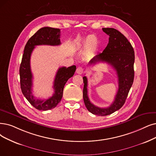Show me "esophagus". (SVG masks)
Instances as JSON below:
<instances>
[{"label":"esophagus","instance_id":"esophagus-1","mask_svg":"<svg viewBox=\"0 0 156 156\" xmlns=\"http://www.w3.org/2000/svg\"><path fill=\"white\" fill-rule=\"evenodd\" d=\"M83 72H84V69H83V67L79 66V67L77 68V70H76V73H77L80 75V74H82Z\"/></svg>","mask_w":156,"mask_h":156}]
</instances>
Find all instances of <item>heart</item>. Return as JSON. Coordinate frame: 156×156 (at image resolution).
Returning <instances> with one entry per match:
<instances>
[{
  "label": "heart",
  "instance_id": "heart-1",
  "mask_svg": "<svg viewBox=\"0 0 156 156\" xmlns=\"http://www.w3.org/2000/svg\"><path fill=\"white\" fill-rule=\"evenodd\" d=\"M73 47L77 50L85 49L87 54H91L94 52L97 47V39L94 35L87 36H79L74 40Z\"/></svg>",
  "mask_w": 156,
  "mask_h": 156
}]
</instances>
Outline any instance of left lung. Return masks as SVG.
I'll return each instance as SVG.
<instances>
[{
    "mask_svg": "<svg viewBox=\"0 0 156 156\" xmlns=\"http://www.w3.org/2000/svg\"><path fill=\"white\" fill-rule=\"evenodd\" d=\"M109 36V43L102 53L97 54L89 62L90 65L97 62H105L116 70L118 80V90L114 102L109 107L101 108L93 105L88 96V79L83 77V99L90 113L98 116H107L120 109L125 104L134 81V51L130 43L120 31L113 28H102Z\"/></svg>",
    "mask_w": 156,
    "mask_h": 156,
    "instance_id": "8db88e82",
    "label": "left lung"
}]
</instances>
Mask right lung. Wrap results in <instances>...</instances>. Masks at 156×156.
<instances>
[{
	"label": "right lung",
	"instance_id": "1",
	"mask_svg": "<svg viewBox=\"0 0 156 156\" xmlns=\"http://www.w3.org/2000/svg\"><path fill=\"white\" fill-rule=\"evenodd\" d=\"M60 29L49 27L41 28L27 42L24 48L22 62L20 66V88L23 95L29 103L36 109L47 111L54 109L60 102L63 97L64 86L67 80L72 77L76 72L75 65L69 67L59 68L54 81L53 95L46 100L36 98L33 95V74L30 70V59L33 51L36 45H59Z\"/></svg>",
	"mask_w": 156,
	"mask_h": 156
}]
</instances>
